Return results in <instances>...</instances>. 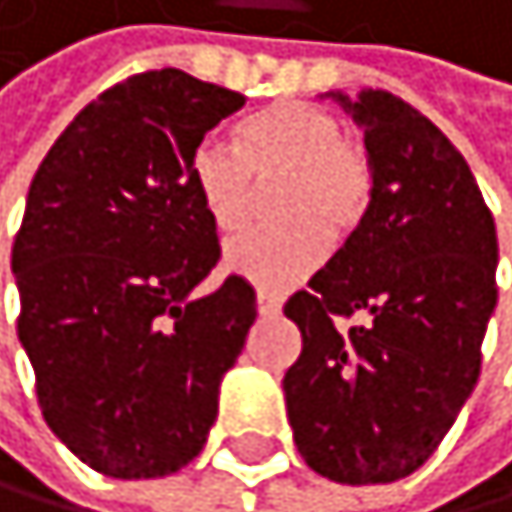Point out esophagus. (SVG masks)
<instances>
[{
  "label": "esophagus",
  "instance_id": "1",
  "mask_svg": "<svg viewBox=\"0 0 512 512\" xmlns=\"http://www.w3.org/2000/svg\"><path fill=\"white\" fill-rule=\"evenodd\" d=\"M258 314L261 318H277L280 314V295H273V292H258Z\"/></svg>",
  "mask_w": 512,
  "mask_h": 512
}]
</instances>
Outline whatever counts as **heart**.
<instances>
[{
	"label": "heart",
	"instance_id": "1",
	"mask_svg": "<svg viewBox=\"0 0 512 512\" xmlns=\"http://www.w3.org/2000/svg\"><path fill=\"white\" fill-rule=\"evenodd\" d=\"M330 112L277 103L254 112L235 144L204 138L194 147L191 179L213 226L242 229L258 207L261 185L280 182L273 217L226 242V270L261 289H289L324 261V248L359 229L371 201V166Z\"/></svg>",
	"mask_w": 512,
	"mask_h": 512
}]
</instances>
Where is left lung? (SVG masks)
<instances>
[{"label":"left lung","instance_id":"1","mask_svg":"<svg viewBox=\"0 0 512 512\" xmlns=\"http://www.w3.org/2000/svg\"><path fill=\"white\" fill-rule=\"evenodd\" d=\"M365 128V220L286 302L302 355L283 377L305 463L340 485L412 475L482 371L497 305V229L441 128L387 90L330 94ZM362 325L336 331V317Z\"/></svg>","mask_w":512,"mask_h":512}]
</instances>
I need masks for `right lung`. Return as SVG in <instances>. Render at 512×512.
Here are the masks:
<instances>
[{
	"mask_svg": "<svg viewBox=\"0 0 512 512\" xmlns=\"http://www.w3.org/2000/svg\"><path fill=\"white\" fill-rule=\"evenodd\" d=\"M242 106L179 68L131 75L78 112L30 182L18 340L46 425L109 478H163L201 453L258 318L242 277L191 295L220 261L191 157Z\"/></svg>",
	"mask_w": 512,
	"mask_h": 512,
	"instance_id": "obj_1",
	"label": "right lung"
}]
</instances>
